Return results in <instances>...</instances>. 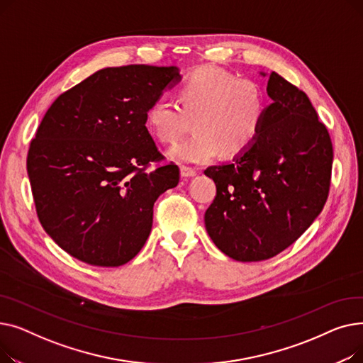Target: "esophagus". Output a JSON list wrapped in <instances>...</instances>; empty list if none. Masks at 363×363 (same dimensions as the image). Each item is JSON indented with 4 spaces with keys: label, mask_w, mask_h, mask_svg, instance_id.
Instances as JSON below:
<instances>
[{
    "label": "esophagus",
    "mask_w": 363,
    "mask_h": 363,
    "mask_svg": "<svg viewBox=\"0 0 363 363\" xmlns=\"http://www.w3.org/2000/svg\"><path fill=\"white\" fill-rule=\"evenodd\" d=\"M197 175V172L191 167H186V166H181V177L182 178H193Z\"/></svg>",
    "instance_id": "1"
}]
</instances>
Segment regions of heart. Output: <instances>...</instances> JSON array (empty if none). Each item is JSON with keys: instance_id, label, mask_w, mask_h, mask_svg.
Returning <instances> with one entry per match:
<instances>
[{"instance_id": "1", "label": "heart", "mask_w": 363, "mask_h": 363, "mask_svg": "<svg viewBox=\"0 0 363 363\" xmlns=\"http://www.w3.org/2000/svg\"><path fill=\"white\" fill-rule=\"evenodd\" d=\"M268 100L262 86L233 72L204 65L178 89V103L162 95L147 111V126L163 144L175 143L194 121L191 138L169 150L177 162L201 164L220 152L234 156L249 148L263 126Z\"/></svg>"}]
</instances>
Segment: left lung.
Wrapping results in <instances>:
<instances>
[{
	"instance_id": "left-lung-1",
	"label": "left lung",
	"mask_w": 363,
	"mask_h": 363,
	"mask_svg": "<svg viewBox=\"0 0 363 363\" xmlns=\"http://www.w3.org/2000/svg\"><path fill=\"white\" fill-rule=\"evenodd\" d=\"M266 91L272 103L252 145L231 163L204 170L216 184L204 213L207 234L238 262L287 249L322 212L330 191L333 144L309 97L275 72Z\"/></svg>"
}]
</instances>
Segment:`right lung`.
Returning <instances> with one entry per match:
<instances>
[{
	"mask_svg": "<svg viewBox=\"0 0 363 363\" xmlns=\"http://www.w3.org/2000/svg\"><path fill=\"white\" fill-rule=\"evenodd\" d=\"M181 81L177 66L106 67L63 92L36 130L28 175L38 218L55 244L92 266L135 257L152 206L179 182L145 126L147 111Z\"/></svg>",
	"mask_w": 363,
	"mask_h": 363,
	"instance_id": "1",
	"label": "right lung"
}]
</instances>
